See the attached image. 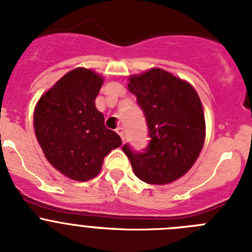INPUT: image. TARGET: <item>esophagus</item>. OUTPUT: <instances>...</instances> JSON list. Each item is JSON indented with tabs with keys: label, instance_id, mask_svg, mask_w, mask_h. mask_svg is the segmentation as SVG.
<instances>
[{
	"label": "esophagus",
	"instance_id": "esophagus-1",
	"mask_svg": "<svg viewBox=\"0 0 252 252\" xmlns=\"http://www.w3.org/2000/svg\"><path fill=\"white\" fill-rule=\"evenodd\" d=\"M116 132L119 133L120 137H121L122 140L125 139V131H124V128H122V127H117V128H116Z\"/></svg>",
	"mask_w": 252,
	"mask_h": 252
}]
</instances>
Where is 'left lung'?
Returning <instances> with one entry per match:
<instances>
[{"mask_svg":"<svg viewBox=\"0 0 252 252\" xmlns=\"http://www.w3.org/2000/svg\"><path fill=\"white\" fill-rule=\"evenodd\" d=\"M128 90L148 121L150 144L144 153L122 148L133 173L148 184L164 186L183 177L206 139L203 106L192 84L164 69L128 77Z\"/></svg>","mask_w":252,"mask_h":252,"instance_id":"obj_1","label":"left lung"}]
</instances>
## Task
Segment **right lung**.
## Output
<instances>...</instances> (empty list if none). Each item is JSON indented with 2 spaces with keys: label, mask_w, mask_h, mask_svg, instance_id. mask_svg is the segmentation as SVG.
Returning a JSON list of instances; mask_svg holds the SVG:
<instances>
[{
  "label": "right lung",
  "mask_w": 252,
  "mask_h": 252,
  "mask_svg": "<svg viewBox=\"0 0 252 252\" xmlns=\"http://www.w3.org/2000/svg\"><path fill=\"white\" fill-rule=\"evenodd\" d=\"M103 77L75 68L46 91L34 111V130L46 160L62 174L86 182L99 174L106 155L121 139L104 126L95 97Z\"/></svg>",
  "instance_id": "add662e5"
}]
</instances>
